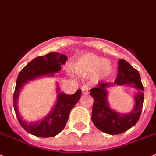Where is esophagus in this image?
Masks as SVG:
<instances>
[{
  "mask_svg": "<svg viewBox=\"0 0 156 156\" xmlns=\"http://www.w3.org/2000/svg\"><path fill=\"white\" fill-rule=\"evenodd\" d=\"M89 87L87 85H86V84H84V85H83L82 87H81V91H82L83 94H87L88 93V90H89Z\"/></svg>",
  "mask_w": 156,
  "mask_h": 156,
  "instance_id": "obj_1",
  "label": "esophagus"
}]
</instances>
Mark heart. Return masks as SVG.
Listing matches in <instances>:
<instances>
[{
	"mask_svg": "<svg viewBox=\"0 0 156 156\" xmlns=\"http://www.w3.org/2000/svg\"><path fill=\"white\" fill-rule=\"evenodd\" d=\"M75 72L80 76L91 75V79L97 81L107 76L110 72V64L94 54H84L80 57L74 66Z\"/></svg>",
	"mask_w": 156,
	"mask_h": 156,
	"instance_id": "b5f03b06",
	"label": "heart"
}]
</instances>
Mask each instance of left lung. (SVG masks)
<instances>
[{
	"label": "left lung",
	"mask_w": 156,
	"mask_h": 156,
	"mask_svg": "<svg viewBox=\"0 0 156 156\" xmlns=\"http://www.w3.org/2000/svg\"><path fill=\"white\" fill-rule=\"evenodd\" d=\"M118 75L114 82H101L98 87L90 89L94 98L91 120L98 129L105 133L116 135L124 133L136 124L143 109V86L140 73L124 59L118 62ZM113 85H127L137 90L134 99L135 106L130 113L120 114L112 110L107 101V87Z\"/></svg>",
	"instance_id": "left-lung-1"
}]
</instances>
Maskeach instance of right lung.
Listing matches in <instances>:
<instances>
[{
	"instance_id": "obj_1",
	"label": "right lung",
	"mask_w": 156,
	"mask_h": 156,
	"mask_svg": "<svg viewBox=\"0 0 156 156\" xmlns=\"http://www.w3.org/2000/svg\"><path fill=\"white\" fill-rule=\"evenodd\" d=\"M68 58L58 52H49L43 56L33 58L20 72L17 77L13 93V107L20 124L29 133L36 136L52 137L59 133L66 126L71 110L75 107L81 98V90H78L73 94L58 93L55 106L50 113L40 121L28 123L22 120L18 111L17 103L20 90L30 81L42 76H53L54 74L61 70ZM59 91L58 87L57 92Z\"/></svg>"
}]
</instances>
